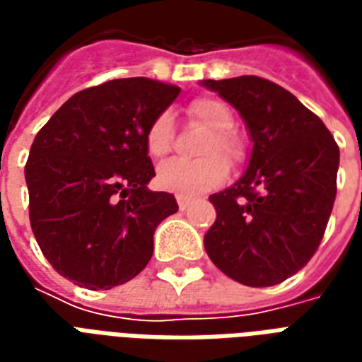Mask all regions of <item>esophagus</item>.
<instances>
[{
    "label": "esophagus",
    "mask_w": 362,
    "mask_h": 362,
    "mask_svg": "<svg viewBox=\"0 0 362 362\" xmlns=\"http://www.w3.org/2000/svg\"><path fill=\"white\" fill-rule=\"evenodd\" d=\"M189 205H192V199H188V197H178V207H180V211H186Z\"/></svg>",
    "instance_id": "obj_1"
}]
</instances>
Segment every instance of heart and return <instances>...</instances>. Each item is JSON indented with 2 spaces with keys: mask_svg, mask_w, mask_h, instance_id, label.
I'll return each instance as SVG.
<instances>
[{
  "mask_svg": "<svg viewBox=\"0 0 362 362\" xmlns=\"http://www.w3.org/2000/svg\"><path fill=\"white\" fill-rule=\"evenodd\" d=\"M188 118L192 124L209 129L202 139L197 160H168L158 166L157 184L165 192L178 197H197L219 188L228 176V165L238 166L246 158L243 139L233 132L235 116L225 100L215 96H199L188 104ZM151 157L160 158L170 153L174 143L173 116L168 112L158 114L151 122L145 135ZM223 156L226 158H222Z\"/></svg>",
  "mask_w": 362,
  "mask_h": 362,
  "instance_id": "1",
  "label": "heart"
}]
</instances>
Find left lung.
<instances>
[{"label":"left lung","instance_id":"1","mask_svg":"<svg viewBox=\"0 0 362 362\" xmlns=\"http://www.w3.org/2000/svg\"><path fill=\"white\" fill-rule=\"evenodd\" d=\"M240 112L252 157L235 186L209 196L205 235L215 266L248 287H272L318 250L337 194L339 147L324 122L277 83L256 75L202 81Z\"/></svg>","mask_w":362,"mask_h":362}]
</instances>
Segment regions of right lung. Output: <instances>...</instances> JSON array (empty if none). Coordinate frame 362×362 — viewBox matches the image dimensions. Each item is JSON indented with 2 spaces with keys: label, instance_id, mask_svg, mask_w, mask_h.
Segmentation results:
<instances>
[{
  "label": "right lung",
  "instance_id": "1",
  "mask_svg": "<svg viewBox=\"0 0 362 362\" xmlns=\"http://www.w3.org/2000/svg\"><path fill=\"white\" fill-rule=\"evenodd\" d=\"M180 87L147 77L75 93L36 134L25 178L28 217L50 266L98 291L134 279L153 256L158 223L178 211L149 192L145 135Z\"/></svg>",
  "mask_w": 362,
  "mask_h": 362
}]
</instances>
